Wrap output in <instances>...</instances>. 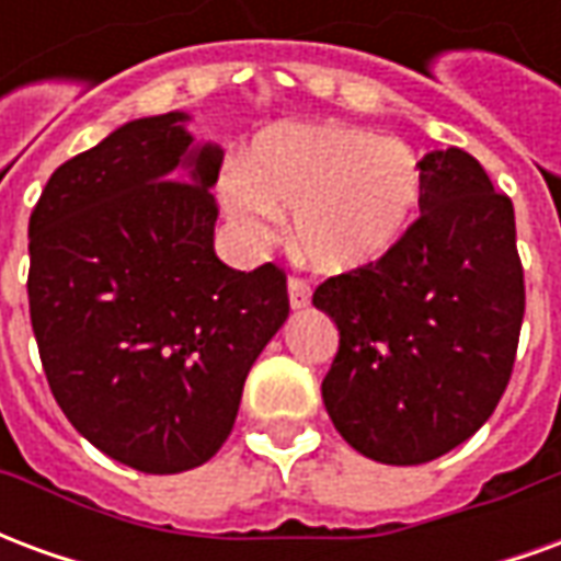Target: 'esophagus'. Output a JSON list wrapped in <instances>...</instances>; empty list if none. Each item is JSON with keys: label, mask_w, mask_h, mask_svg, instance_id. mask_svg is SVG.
<instances>
[{"label": "esophagus", "mask_w": 561, "mask_h": 561, "mask_svg": "<svg viewBox=\"0 0 561 561\" xmlns=\"http://www.w3.org/2000/svg\"><path fill=\"white\" fill-rule=\"evenodd\" d=\"M309 297H312V288L304 276H291L288 279V300H291V309H304L309 306Z\"/></svg>", "instance_id": "34e87169"}]
</instances>
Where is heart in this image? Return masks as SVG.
Returning <instances> with one entry per match:
<instances>
[{"label": "heart", "instance_id": "obj_1", "mask_svg": "<svg viewBox=\"0 0 561 561\" xmlns=\"http://www.w3.org/2000/svg\"><path fill=\"white\" fill-rule=\"evenodd\" d=\"M221 204L264 243L294 209V245L312 267L352 273L390 255L423 201V168L409 144L352 126H279L221 176Z\"/></svg>", "mask_w": 561, "mask_h": 561}]
</instances>
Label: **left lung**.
<instances>
[{
    "label": "left lung",
    "mask_w": 561,
    "mask_h": 561,
    "mask_svg": "<svg viewBox=\"0 0 561 561\" xmlns=\"http://www.w3.org/2000/svg\"><path fill=\"white\" fill-rule=\"evenodd\" d=\"M421 168V216L400 245L312 294L340 328L321 381L330 421L388 466L430 462L481 430L511 381L526 312L511 197L457 147Z\"/></svg>",
    "instance_id": "obj_1"
}]
</instances>
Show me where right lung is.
<instances>
[{"label":"right lung","mask_w":561,"mask_h":561,"mask_svg":"<svg viewBox=\"0 0 561 561\" xmlns=\"http://www.w3.org/2000/svg\"><path fill=\"white\" fill-rule=\"evenodd\" d=\"M183 114L135 119L59 164L30 216V318L71 426L147 474L204 466L288 318V276L213 252L221 149ZM193 168L192 181L172 173Z\"/></svg>","instance_id":"add662e5"}]
</instances>
